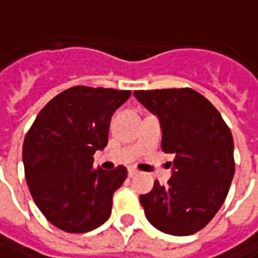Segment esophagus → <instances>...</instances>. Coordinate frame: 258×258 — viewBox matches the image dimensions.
Returning a JSON list of instances; mask_svg holds the SVG:
<instances>
[{
  "mask_svg": "<svg viewBox=\"0 0 258 258\" xmlns=\"http://www.w3.org/2000/svg\"><path fill=\"white\" fill-rule=\"evenodd\" d=\"M137 173H139V172H137V170H136L134 167H130V169H128V176H130V177H134V176H136Z\"/></svg>",
  "mask_w": 258,
  "mask_h": 258,
  "instance_id": "34e87169",
  "label": "esophagus"
}]
</instances>
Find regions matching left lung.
I'll list each match as a JSON object with an SVG mask.
<instances>
[{"label": "left lung", "mask_w": 258, "mask_h": 258, "mask_svg": "<svg viewBox=\"0 0 258 258\" xmlns=\"http://www.w3.org/2000/svg\"><path fill=\"white\" fill-rule=\"evenodd\" d=\"M160 119L162 149L173 153V174L140 202L151 225L164 234L190 235L207 227L230 190L235 172L234 140L218 109L192 88L134 91Z\"/></svg>", "instance_id": "8db88e82"}]
</instances>
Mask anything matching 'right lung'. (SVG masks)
<instances>
[{"instance_id":"obj_1","label":"right lung","mask_w":258,"mask_h":258,"mask_svg":"<svg viewBox=\"0 0 258 258\" xmlns=\"http://www.w3.org/2000/svg\"><path fill=\"white\" fill-rule=\"evenodd\" d=\"M131 91L73 86L56 95L36 117L23 144L30 194L56 228L82 234L111 215L112 195L127 169L92 170L94 154L108 143L109 121Z\"/></svg>"}]
</instances>
